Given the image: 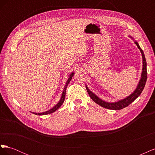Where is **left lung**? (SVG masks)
Segmentation results:
<instances>
[{"label":"left lung","mask_w":155,"mask_h":155,"mask_svg":"<svg viewBox=\"0 0 155 155\" xmlns=\"http://www.w3.org/2000/svg\"><path fill=\"white\" fill-rule=\"evenodd\" d=\"M129 37L130 39H132L134 41V43L137 45V47L140 50V52H141L142 57V71L141 74V78L140 79L137 88H135V90L133 91V92H132L129 96H127L122 100H120L115 102H108L103 100L100 97H98L95 93L92 92L86 85V89L88 92V95L91 97V99L95 103H96L97 104L105 108V109H109L110 110H120L124 109V108L126 107H127L141 94V93L143 91L144 87L145 85V83H146L147 81V63L146 60H145L143 51L142 50V48H140L138 42L136 41L132 36L129 35Z\"/></svg>","instance_id":"8db88e82"}]
</instances>
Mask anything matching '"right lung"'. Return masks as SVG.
I'll return each mask as SVG.
<instances>
[{"label": "right lung", "instance_id": "right-lung-1", "mask_svg": "<svg viewBox=\"0 0 155 155\" xmlns=\"http://www.w3.org/2000/svg\"><path fill=\"white\" fill-rule=\"evenodd\" d=\"M74 76V72H72L71 74H70L69 75V77L68 78L67 80V82H66V84H65V85L64 87V88H63V92H62V94H61V98L59 101H58V103L57 104H56L54 107H53L51 109H50V110H46L45 112H32L33 114H36V115H39V116H41V115H46V114H51V113H53L54 112H55V110H57L62 105V104H63V102L64 101V98H65V94H66V90H67V86L68 85V83H70V81H71V79H72V77Z\"/></svg>", "mask_w": 155, "mask_h": 155}]
</instances>
